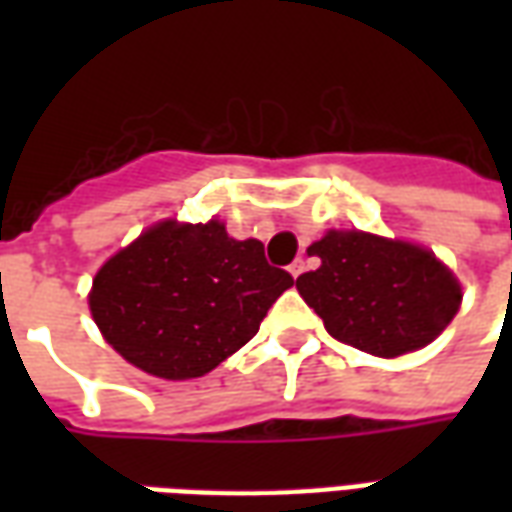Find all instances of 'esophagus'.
Segmentation results:
<instances>
[{"label":"esophagus","instance_id":"esophagus-1","mask_svg":"<svg viewBox=\"0 0 512 512\" xmlns=\"http://www.w3.org/2000/svg\"><path fill=\"white\" fill-rule=\"evenodd\" d=\"M304 271H307V263H304L301 257H299V260H293V263H290V274H293V279L301 277Z\"/></svg>","mask_w":512,"mask_h":512}]
</instances>
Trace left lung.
Returning a JSON list of instances; mask_svg holds the SVG:
<instances>
[{
	"mask_svg": "<svg viewBox=\"0 0 512 512\" xmlns=\"http://www.w3.org/2000/svg\"><path fill=\"white\" fill-rule=\"evenodd\" d=\"M321 268L296 279L334 340L373 356L433 343L461 307V285L439 257L408 241L329 230L310 246Z\"/></svg>",
	"mask_w": 512,
	"mask_h": 512,
	"instance_id": "left-lung-1",
	"label": "left lung"
}]
</instances>
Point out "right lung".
<instances>
[{
  "label": "right lung",
  "mask_w": 512,
  "mask_h": 512,
  "mask_svg": "<svg viewBox=\"0 0 512 512\" xmlns=\"http://www.w3.org/2000/svg\"><path fill=\"white\" fill-rule=\"evenodd\" d=\"M293 285L263 244L235 241L219 219L158 222L95 274L90 312L104 340L150 376L211 373L260 329Z\"/></svg>",
  "instance_id": "obj_1"
}]
</instances>
